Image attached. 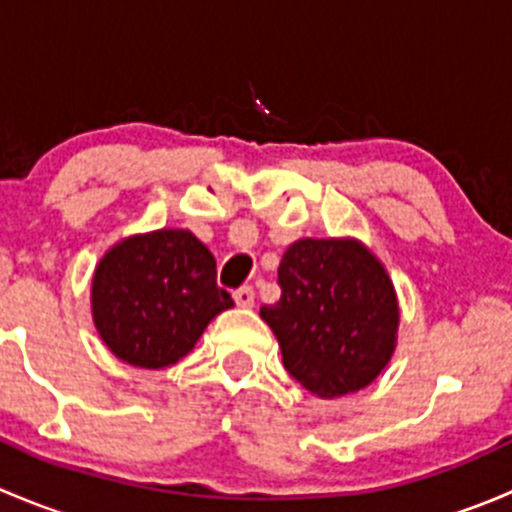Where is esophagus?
Wrapping results in <instances>:
<instances>
[{
    "label": "esophagus",
    "instance_id": "34e87169",
    "mask_svg": "<svg viewBox=\"0 0 512 512\" xmlns=\"http://www.w3.org/2000/svg\"><path fill=\"white\" fill-rule=\"evenodd\" d=\"M232 299H235L237 307L250 309L252 304H255V289H252V287H240V289H235V292H232Z\"/></svg>",
    "mask_w": 512,
    "mask_h": 512
}]
</instances>
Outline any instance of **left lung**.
Returning a JSON list of instances; mask_svg holds the SVG:
<instances>
[{"label": "left lung", "mask_w": 512, "mask_h": 512, "mask_svg": "<svg viewBox=\"0 0 512 512\" xmlns=\"http://www.w3.org/2000/svg\"><path fill=\"white\" fill-rule=\"evenodd\" d=\"M282 297L265 304L282 364L322 399L354 394L389 364L399 299L379 257L352 237L292 242L277 270Z\"/></svg>", "instance_id": "left-lung-1"}]
</instances>
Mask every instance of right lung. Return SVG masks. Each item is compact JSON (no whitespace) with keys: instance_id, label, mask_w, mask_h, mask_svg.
<instances>
[{"instance_id":"right-lung-1","label":"right lung","mask_w":512,"mask_h":512,"mask_svg":"<svg viewBox=\"0 0 512 512\" xmlns=\"http://www.w3.org/2000/svg\"><path fill=\"white\" fill-rule=\"evenodd\" d=\"M215 257L190 230H156L113 245L96 265L91 314L108 349L141 369L183 359L232 297Z\"/></svg>"}]
</instances>
